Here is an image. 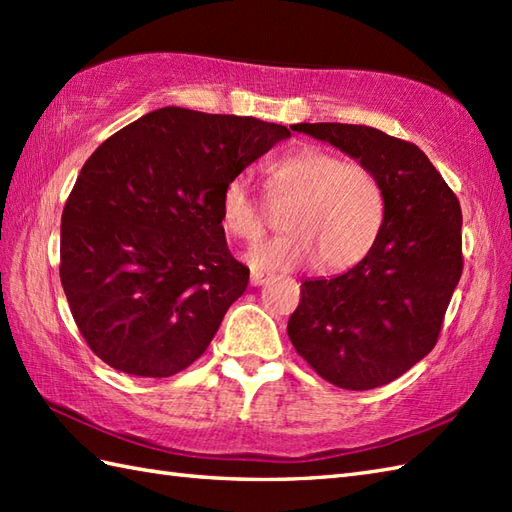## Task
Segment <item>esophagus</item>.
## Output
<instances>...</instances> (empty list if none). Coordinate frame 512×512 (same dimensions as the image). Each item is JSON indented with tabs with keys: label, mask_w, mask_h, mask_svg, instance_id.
<instances>
[{
	"label": "esophagus",
	"mask_w": 512,
	"mask_h": 512,
	"mask_svg": "<svg viewBox=\"0 0 512 512\" xmlns=\"http://www.w3.org/2000/svg\"><path fill=\"white\" fill-rule=\"evenodd\" d=\"M270 279V275L268 273H262V270H253V273H250V286H264L266 281Z\"/></svg>",
	"instance_id": "esophagus-1"
}]
</instances>
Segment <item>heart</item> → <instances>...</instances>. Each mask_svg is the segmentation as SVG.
<instances>
[{
    "label": "heart",
    "instance_id": "b5f03b06",
    "mask_svg": "<svg viewBox=\"0 0 512 512\" xmlns=\"http://www.w3.org/2000/svg\"><path fill=\"white\" fill-rule=\"evenodd\" d=\"M273 200H292L281 217L286 235L268 239L246 253L259 270H292L319 262L330 273L356 266L383 231L387 198L383 182L361 162L306 145L264 169ZM220 217L228 235L253 244L266 231V204L246 176L224 184Z\"/></svg>",
    "mask_w": 512,
    "mask_h": 512
}]
</instances>
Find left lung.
I'll return each instance as SVG.
<instances>
[{"label": "left lung", "mask_w": 512, "mask_h": 512, "mask_svg": "<svg viewBox=\"0 0 512 512\" xmlns=\"http://www.w3.org/2000/svg\"><path fill=\"white\" fill-rule=\"evenodd\" d=\"M372 169L387 215L374 248L334 279L301 284L288 336L323 380L365 391L396 380L438 343L464 268L462 209L422 151L367 125L299 123Z\"/></svg>", "instance_id": "obj_1"}]
</instances>
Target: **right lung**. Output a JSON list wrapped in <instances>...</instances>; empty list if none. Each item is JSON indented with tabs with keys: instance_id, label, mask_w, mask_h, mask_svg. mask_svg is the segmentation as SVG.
I'll use <instances>...</instances> for the list:
<instances>
[{
	"instance_id": "1",
	"label": "right lung",
	"mask_w": 512,
	"mask_h": 512,
	"mask_svg": "<svg viewBox=\"0 0 512 512\" xmlns=\"http://www.w3.org/2000/svg\"><path fill=\"white\" fill-rule=\"evenodd\" d=\"M284 125L162 107L85 160L61 215V286L85 343L116 372L167 378L206 352L248 268L226 246L224 184Z\"/></svg>"
}]
</instances>
